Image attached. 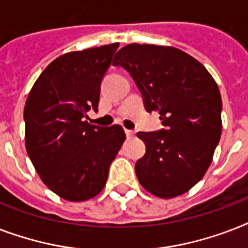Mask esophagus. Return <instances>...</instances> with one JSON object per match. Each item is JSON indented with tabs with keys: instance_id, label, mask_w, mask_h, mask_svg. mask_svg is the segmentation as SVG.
Instances as JSON below:
<instances>
[{
	"instance_id": "34e87169",
	"label": "esophagus",
	"mask_w": 248,
	"mask_h": 248,
	"mask_svg": "<svg viewBox=\"0 0 248 248\" xmlns=\"http://www.w3.org/2000/svg\"><path fill=\"white\" fill-rule=\"evenodd\" d=\"M124 132H126V136H127L128 139H130V138H134V136H135V132L132 131V130H124Z\"/></svg>"
}]
</instances>
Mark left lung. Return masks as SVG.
Wrapping results in <instances>:
<instances>
[{"label":"left lung","mask_w":248,"mask_h":248,"mask_svg":"<svg viewBox=\"0 0 248 248\" xmlns=\"http://www.w3.org/2000/svg\"><path fill=\"white\" fill-rule=\"evenodd\" d=\"M113 64L131 75L145 109L157 110L165 126L138 132L147 147L135 165L140 184L159 198L184 194L203 177L221 136L215 79L198 60L170 46L127 45Z\"/></svg>","instance_id":"8db88e82"}]
</instances>
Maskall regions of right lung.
I'll return each mask as SVG.
<instances>
[{"mask_svg": "<svg viewBox=\"0 0 248 248\" xmlns=\"http://www.w3.org/2000/svg\"><path fill=\"white\" fill-rule=\"evenodd\" d=\"M120 44L56 58L37 78L24 107L25 148L41 180L72 202L103 190L109 166L126 135L120 124H89L97 110L100 83Z\"/></svg>", "mask_w": 248, "mask_h": 248, "instance_id": "add662e5", "label": "right lung"}]
</instances>
